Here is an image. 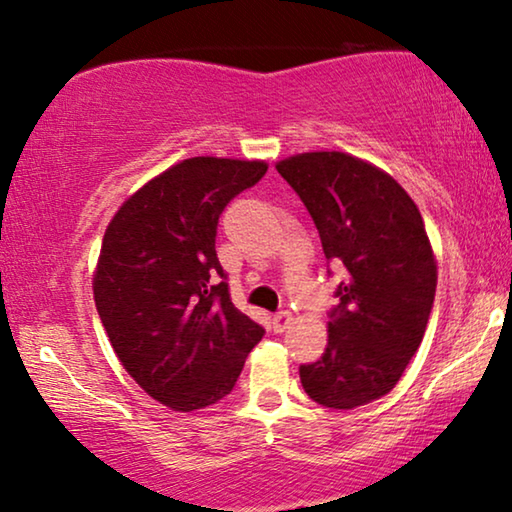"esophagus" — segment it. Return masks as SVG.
I'll use <instances>...</instances> for the list:
<instances>
[{
	"mask_svg": "<svg viewBox=\"0 0 512 512\" xmlns=\"http://www.w3.org/2000/svg\"><path fill=\"white\" fill-rule=\"evenodd\" d=\"M294 322V315L289 310H282L278 315H273L271 319V326H273V333H285L289 326Z\"/></svg>",
	"mask_w": 512,
	"mask_h": 512,
	"instance_id": "34e87169",
	"label": "esophagus"
}]
</instances>
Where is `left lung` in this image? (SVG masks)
<instances>
[{
    "instance_id": "obj_1",
    "label": "left lung",
    "mask_w": 512,
    "mask_h": 512,
    "mask_svg": "<svg viewBox=\"0 0 512 512\" xmlns=\"http://www.w3.org/2000/svg\"><path fill=\"white\" fill-rule=\"evenodd\" d=\"M276 170L310 211L326 259L347 269L319 361L301 365L322 407L356 409L398 384L421 347L437 289L425 223L391 174L345 151H305Z\"/></svg>"
}]
</instances>
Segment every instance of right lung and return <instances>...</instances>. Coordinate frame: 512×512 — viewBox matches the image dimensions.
<instances>
[{
	"instance_id": "add662e5",
	"label": "right lung",
	"mask_w": 512,
	"mask_h": 512,
	"mask_svg": "<svg viewBox=\"0 0 512 512\" xmlns=\"http://www.w3.org/2000/svg\"><path fill=\"white\" fill-rule=\"evenodd\" d=\"M266 170L264 160H179L135 190L105 230L96 310L124 370L172 411L223 400L264 335L234 308L216 227Z\"/></svg>"
}]
</instances>
